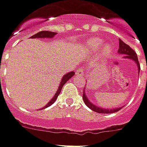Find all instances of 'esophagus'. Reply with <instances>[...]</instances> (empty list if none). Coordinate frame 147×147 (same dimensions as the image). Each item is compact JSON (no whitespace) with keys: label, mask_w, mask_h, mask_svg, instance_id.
Returning a JSON list of instances; mask_svg holds the SVG:
<instances>
[{"label":"esophagus","mask_w":147,"mask_h":147,"mask_svg":"<svg viewBox=\"0 0 147 147\" xmlns=\"http://www.w3.org/2000/svg\"><path fill=\"white\" fill-rule=\"evenodd\" d=\"M84 71H85L84 68V67H80V68H79L78 70L76 71V74H77V75H80V76H84Z\"/></svg>","instance_id":"34e87169"}]
</instances>
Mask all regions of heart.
<instances>
[{"mask_svg": "<svg viewBox=\"0 0 147 147\" xmlns=\"http://www.w3.org/2000/svg\"><path fill=\"white\" fill-rule=\"evenodd\" d=\"M103 43V40L100 38H93L91 40H89V41L87 42V47L89 48V50L91 51H96L98 50L101 45ZM104 53H109L111 51V48L109 46H106L103 49Z\"/></svg>", "mask_w": 147, "mask_h": 147, "instance_id": "heart-1", "label": "heart"}]
</instances>
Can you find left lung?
<instances>
[{"mask_svg": "<svg viewBox=\"0 0 147 147\" xmlns=\"http://www.w3.org/2000/svg\"><path fill=\"white\" fill-rule=\"evenodd\" d=\"M118 52L120 54H124V58H130V59H133L134 61H135L137 64H138V71H140V64L138 62V56H137V53H135L133 49L131 48L129 45H128L127 44H125L121 40H119V47L118 49ZM83 100L84 102V103L86 104V106L90 108L91 110H93L95 112H98V113H102V114H111V113H115V112H117L118 111H119L121 108H115V109H111V110H109V109H103L97 107L94 104H92L89 101L88 98L85 96L84 94V91L83 93Z\"/></svg>", "mask_w": 147, "mask_h": 147, "instance_id": "obj_1", "label": "left lung"}]
</instances>
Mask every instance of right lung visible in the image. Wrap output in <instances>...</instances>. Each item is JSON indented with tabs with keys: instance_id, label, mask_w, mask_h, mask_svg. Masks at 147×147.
I'll return each instance as SVG.
<instances>
[{
	"instance_id": "add662e5",
	"label": "right lung",
	"mask_w": 147,
	"mask_h": 147,
	"mask_svg": "<svg viewBox=\"0 0 147 147\" xmlns=\"http://www.w3.org/2000/svg\"><path fill=\"white\" fill-rule=\"evenodd\" d=\"M55 35H56V32H49V31H42V32H40L36 33V35H33L32 36H31L30 38H52V37H53V36H55ZM74 75H75V72H74V71H71V72L66 74V75L64 76L63 77V79L61 80V84H60V85H59V88H58L57 93L54 94L53 98L49 101V102L46 106H45L43 108L41 109H44L45 108V107H48L49 106H51V105L56 101V99H57L58 96L59 95L61 90H62L64 84L66 83L69 79L71 78Z\"/></svg>"
}]
</instances>
